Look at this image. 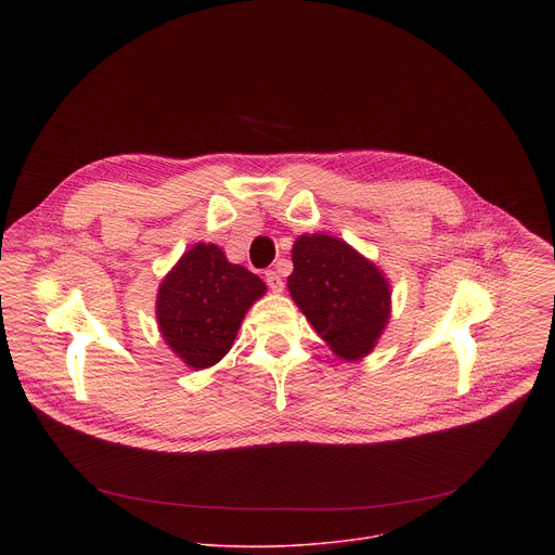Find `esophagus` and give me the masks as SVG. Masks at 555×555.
I'll return each instance as SVG.
<instances>
[{
    "label": "esophagus",
    "mask_w": 555,
    "mask_h": 555,
    "mask_svg": "<svg viewBox=\"0 0 555 555\" xmlns=\"http://www.w3.org/2000/svg\"><path fill=\"white\" fill-rule=\"evenodd\" d=\"M266 283H268V287H270L272 292H281V289H283V279H281V274L274 272V270H268V272H266Z\"/></svg>",
    "instance_id": "esophagus-1"
}]
</instances>
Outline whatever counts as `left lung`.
Masks as SVG:
<instances>
[{
	"label": "left lung",
	"instance_id": "left-lung-1",
	"mask_svg": "<svg viewBox=\"0 0 555 555\" xmlns=\"http://www.w3.org/2000/svg\"><path fill=\"white\" fill-rule=\"evenodd\" d=\"M287 287L309 325L345 360L375 347L390 319V285L377 266L330 234H300Z\"/></svg>",
	"mask_w": 555,
	"mask_h": 555
}]
</instances>
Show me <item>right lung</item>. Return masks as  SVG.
Listing matches in <instances>:
<instances>
[{
    "label": "right lung",
    "instance_id": "right-lung-1",
    "mask_svg": "<svg viewBox=\"0 0 555 555\" xmlns=\"http://www.w3.org/2000/svg\"><path fill=\"white\" fill-rule=\"evenodd\" d=\"M263 294L257 274L230 263L219 246L197 244L160 283L155 319L171 351L202 371L230 351L246 311Z\"/></svg>",
    "mask_w": 555,
    "mask_h": 555
}]
</instances>
